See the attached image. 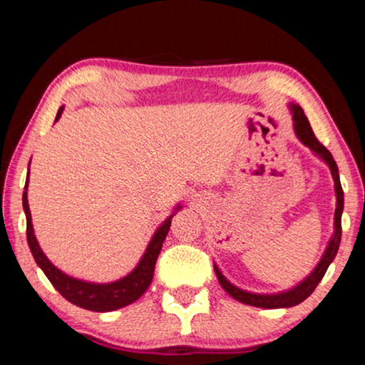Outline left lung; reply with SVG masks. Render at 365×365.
Segmentation results:
<instances>
[{
  "label": "left lung",
  "instance_id": "obj_1",
  "mask_svg": "<svg viewBox=\"0 0 365 365\" xmlns=\"http://www.w3.org/2000/svg\"><path fill=\"white\" fill-rule=\"evenodd\" d=\"M289 109H291L292 114V128L294 133L299 141H301L304 146L311 149V151L316 154V156L324 161L331 169L332 179H334V191H336V212H334V232L331 239H329L326 251H324L322 257L319 259L317 266L312 269V272L309 274L307 277H304L301 282L292 286L291 289H286V291L274 292V294H259V292H251L244 291V289L234 286V284L229 281V279L221 272V269L216 262H214V271H216L217 281L221 284L224 291H226L229 296L236 299V301L247 304V306L254 307H262V309H281V307H294L297 304L311 296L314 289L317 287V284L321 282V279L326 274L327 267L331 266V262L336 257L339 251V246H341V236H342V226H341V217L344 211V191L341 186V179H339V169L337 164L334 161L332 154L327 151L326 148L322 146L321 143L317 141V138L314 136L311 124H309L306 114H304L302 108L296 103H289Z\"/></svg>",
  "mask_w": 365,
  "mask_h": 365
}]
</instances>
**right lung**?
I'll return each instance as SVG.
<instances>
[{"label": "right lung", "instance_id": "right-lung-1", "mask_svg": "<svg viewBox=\"0 0 365 365\" xmlns=\"http://www.w3.org/2000/svg\"><path fill=\"white\" fill-rule=\"evenodd\" d=\"M64 111V106L58 109L56 119L54 123L61 118ZM31 163V161H29ZM28 184H29V164H28V176L26 184H24L23 192V209L26 214V237L28 246L31 249V254L34 261L39 266V269L44 272V276L49 279L53 287L61 294V296L69 301L74 306L88 309V311L94 312H109L121 309L124 306H129L134 301L146 292L149 284L153 281L154 266H156V259L161 251L164 239L168 236L169 227H171V219L179 209H182L181 202L174 207V211L159 224L156 231H154L151 241H149L146 251L139 259L136 267L131 272L121 279H116L113 282H93V281H83V279L68 276L61 269H58L54 264L46 257L43 249L39 247V242L36 236H34V229L31 222V211H29L28 204Z\"/></svg>", "mask_w": 365, "mask_h": 365}]
</instances>
